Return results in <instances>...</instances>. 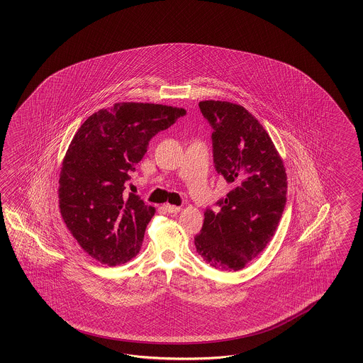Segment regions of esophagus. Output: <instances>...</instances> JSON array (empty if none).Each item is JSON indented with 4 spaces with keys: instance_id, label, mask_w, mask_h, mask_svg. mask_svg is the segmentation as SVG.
Instances as JSON below:
<instances>
[{
    "instance_id": "esophagus-1",
    "label": "esophagus",
    "mask_w": 363,
    "mask_h": 363,
    "mask_svg": "<svg viewBox=\"0 0 363 363\" xmlns=\"http://www.w3.org/2000/svg\"><path fill=\"white\" fill-rule=\"evenodd\" d=\"M164 209H165L167 213H170V214H177V213H179L181 208H179V206H174V205H169V203H166V205H164Z\"/></svg>"
}]
</instances>
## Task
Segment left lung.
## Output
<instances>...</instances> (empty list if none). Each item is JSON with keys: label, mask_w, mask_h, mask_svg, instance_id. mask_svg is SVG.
Wrapping results in <instances>:
<instances>
[{"label": "left lung", "mask_w": 363, "mask_h": 363, "mask_svg": "<svg viewBox=\"0 0 363 363\" xmlns=\"http://www.w3.org/2000/svg\"><path fill=\"white\" fill-rule=\"evenodd\" d=\"M198 105L214 129V165L230 191L218 213L205 211L194 245L206 264L238 272L274 235L285 209L286 169L264 126L243 106L214 99Z\"/></svg>", "instance_id": "1"}]
</instances>
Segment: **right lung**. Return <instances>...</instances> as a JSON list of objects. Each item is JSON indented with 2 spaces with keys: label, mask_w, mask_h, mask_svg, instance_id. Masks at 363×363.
I'll use <instances>...</instances> for the list:
<instances>
[{
  "label": "right lung",
  "mask_w": 363,
  "mask_h": 363,
  "mask_svg": "<svg viewBox=\"0 0 363 363\" xmlns=\"http://www.w3.org/2000/svg\"><path fill=\"white\" fill-rule=\"evenodd\" d=\"M185 114L160 104L118 102L91 114L74 134L60 173V211L82 250L99 264H126L140 252L155 209L128 194L126 181L154 135Z\"/></svg>",
  "instance_id": "right-lung-1"
}]
</instances>
